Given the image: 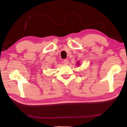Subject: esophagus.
Listing matches in <instances>:
<instances>
[{
    "label": "esophagus",
    "mask_w": 127,
    "mask_h": 127,
    "mask_svg": "<svg viewBox=\"0 0 127 127\" xmlns=\"http://www.w3.org/2000/svg\"><path fill=\"white\" fill-rule=\"evenodd\" d=\"M63 62H64V65H68V64H69V61L67 60H64Z\"/></svg>",
    "instance_id": "34e87169"
}]
</instances>
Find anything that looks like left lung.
Masks as SVG:
<instances>
[{"instance_id": "left-lung-1", "label": "left lung", "mask_w": 127, "mask_h": 127, "mask_svg": "<svg viewBox=\"0 0 127 127\" xmlns=\"http://www.w3.org/2000/svg\"><path fill=\"white\" fill-rule=\"evenodd\" d=\"M79 64H80L79 62H77V66L79 65Z\"/></svg>"}]
</instances>
